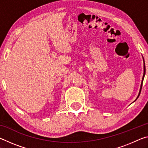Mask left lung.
<instances>
[{
    "mask_svg": "<svg viewBox=\"0 0 148 148\" xmlns=\"http://www.w3.org/2000/svg\"><path fill=\"white\" fill-rule=\"evenodd\" d=\"M144 60V58H143ZM145 74H146V66H145V62H144V74H143V77H142V82H141V85H140V91L138 92V96L136 97V99H135V101L134 102H135L137 100V99L138 98L139 96H140V92H141V89H142V84H143V81H144V76H145Z\"/></svg>",
    "mask_w": 148,
    "mask_h": 148,
    "instance_id": "1",
    "label": "left lung"
}]
</instances>
